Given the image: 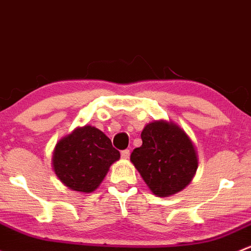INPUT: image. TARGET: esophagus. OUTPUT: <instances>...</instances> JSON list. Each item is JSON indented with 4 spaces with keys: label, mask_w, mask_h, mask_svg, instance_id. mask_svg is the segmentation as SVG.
Listing matches in <instances>:
<instances>
[{
    "label": "esophagus",
    "mask_w": 251,
    "mask_h": 251,
    "mask_svg": "<svg viewBox=\"0 0 251 251\" xmlns=\"http://www.w3.org/2000/svg\"><path fill=\"white\" fill-rule=\"evenodd\" d=\"M128 157H130V150L128 149L123 150V151H121V159L126 160V159H128Z\"/></svg>",
    "instance_id": "esophagus-1"
}]
</instances>
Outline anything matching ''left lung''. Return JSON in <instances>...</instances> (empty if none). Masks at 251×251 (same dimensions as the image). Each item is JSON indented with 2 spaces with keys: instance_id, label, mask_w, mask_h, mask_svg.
<instances>
[{
  "instance_id": "8db88e82",
  "label": "left lung",
  "mask_w": 251,
  "mask_h": 251,
  "mask_svg": "<svg viewBox=\"0 0 251 251\" xmlns=\"http://www.w3.org/2000/svg\"><path fill=\"white\" fill-rule=\"evenodd\" d=\"M142 144L131 154V162L148 188L159 197L181 191L196 173L199 160L195 146L178 125L152 121L142 131Z\"/></svg>"
}]
</instances>
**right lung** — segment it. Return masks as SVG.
<instances>
[{
  "instance_id": "obj_1",
  "label": "right lung",
  "mask_w": 251,
  "mask_h": 251,
  "mask_svg": "<svg viewBox=\"0 0 251 251\" xmlns=\"http://www.w3.org/2000/svg\"><path fill=\"white\" fill-rule=\"evenodd\" d=\"M120 159L105 134L94 126L77 127L57 142L52 167L57 178L75 191L91 192L99 188L110 165Z\"/></svg>"
}]
</instances>
